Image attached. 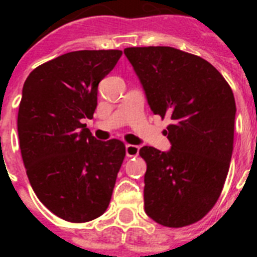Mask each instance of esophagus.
I'll return each instance as SVG.
<instances>
[{
  "label": "esophagus",
  "instance_id": "34e87169",
  "mask_svg": "<svg viewBox=\"0 0 257 257\" xmlns=\"http://www.w3.org/2000/svg\"><path fill=\"white\" fill-rule=\"evenodd\" d=\"M139 145H133V144H126L125 145V152H126V156L128 157H135L139 155Z\"/></svg>",
  "mask_w": 257,
  "mask_h": 257
}]
</instances>
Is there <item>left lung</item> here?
Here are the masks:
<instances>
[{"label":"left lung","instance_id":"obj_1","mask_svg":"<svg viewBox=\"0 0 257 257\" xmlns=\"http://www.w3.org/2000/svg\"><path fill=\"white\" fill-rule=\"evenodd\" d=\"M172 148L143 147L147 163L144 207L156 223L181 228L197 223L219 200L227 179L235 131L233 92L204 58L171 46L126 48Z\"/></svg>","mask_w":257,"mask_h":257}]
</instances>
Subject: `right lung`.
<instances>
[{
  "instance_id": "add662e5",
  "label": "right lung",
  "mask_w": 257,
  "mask_h": 257,
  "mask_svg": "<svg viewBox=\"0 0 257 257\" xmlns=\"http://www.w3.org/2000/svg\"><path fill=\"white\" fill-rule=\"evenodd\" d=\"M121 50H77L37 66L28 76L17 128L26 175L44 205L70 223L106 211L125 157L122 141H98L86 128L98 84Z\"/></svg>"
}]
</instances>
